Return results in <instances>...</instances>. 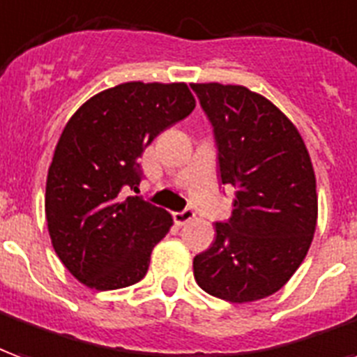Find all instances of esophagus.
Masks as SVG:
<instances>
[{
    "label": "esophagus",
    "mask_w": 357,
    "mask_h": 357,
    "mask_svg": "<svg viewBox=\"0 0 357 357\" xmlns=\"http://www.w3.org/2000/svg\"><path fill=\"white\" fill-rule=\"evenodd\" d=\"M191 219H195V212H192L191 208H185L183 212L174 213V221H176L178 225H185V223H189Z\"/></svg>",
    "instance_id": "esophagus-1"
}]
</instances>
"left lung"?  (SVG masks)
I'll use <instances>...</instances> for the list:
<instances>
[{
	"mask_svg": "<svg viewBox=\"0 0 357 357\" xmlns=\"http://www.w3.org/2000/svg\"><path fill=\"white\" fill-rule=\"evenodd\" d=\"M213 126L219 176L236 187L232 215L192 261L206 293L231 303L265 299L286 286L312 242L318 195L299 130L265 96L240 84L192 83Z\"/></svg>",
	"mask_w": 357,
	"mask_h": 357,
	"instance_id": "8db88e82",
	"label": "left lung"
}]
</instances>
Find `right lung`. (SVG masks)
<instances>
[{"instance_id": "add662e5", "label": "right lung", "mask_w": 357, "mask_h": 357, "mask_svg": "<svg viewBox=\"0 0 357 357\" xmlns=\"http://www.w3.org/2000/svg\"><path fill=\"white\" fill-rule=\"evenodd\" d=\"M195 105L185 83L132 81L92 96L68 121L49 166L45 215L54 252L81 284L107 291L145 276L172 215L125 195L142 181L145 147Z\"/></svg>"}]
</instances>
